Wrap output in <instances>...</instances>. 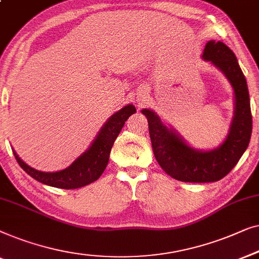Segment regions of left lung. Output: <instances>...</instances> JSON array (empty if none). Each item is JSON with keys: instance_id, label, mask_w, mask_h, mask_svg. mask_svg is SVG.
<instances>
[{"instance_id": "1", "label": "left lung", "mask_w": 259, "mask_h": 259, "mask_svg": "<svg viewBox=\"0 0 259 259\" xmlns=\"http://www.w3.org/2000/svg\"><path fill=\"white\" fill-rule=\"evenodd\" d=\"M203 58L221 69L235 92V117L230 133L220 148L211 151L195 150L174 130L167 129L154 111L142 110L148 118L152 150L158 164L175 180L191 183L216 182L227 176L246 150L252 133L249 90L234 52L223 42L209 41Z\"/></svg>"}]
</instances>
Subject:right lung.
Returning a JSON list of instances; mask_svg holds the SVG:
<instances>
[{"mask_svg":"<svg viewBox=\"0 0 259 259\" xmlns=\"http://www.w3.org/2000/svg\"><path fill=\"white\" fill-rule=\"evenodd\" d=\"M135 112H136V108L129 104L112 115L101 129L88 151L79 156L70 166L62 171L42 172L25 164L15 151H14V156L25 172L43 184L61 189H77L84 187L98 180L103 174L108 165L109 155H110L115 140L121 133L129 116Z\"/></svg>","mask_w":259,"mask_h":259,"instance_id":"obj_1","label":"right lung"}]
</instances>
